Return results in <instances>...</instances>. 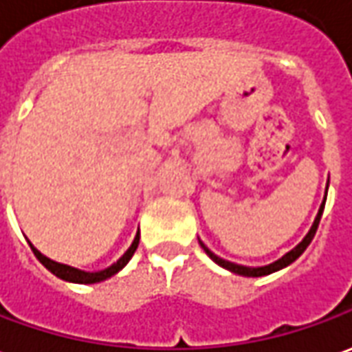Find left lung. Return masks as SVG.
Wrapping results in <instances>:
<instances>
[{"label": "left lung", "mask_w": 352, "mask_h": 352, "mask_svg": "<svg viewBox=\"0 0 352 352\" xmlns=\"http://www.w3.org/2000/svg\"><path fill=\"white\" fill-rule=\"evenodd\" d=\"M326 192H328V188H326ZM324 204H326V198H324V201H322L320 210H318V215H316V219H314L313 227H311V230L307 232V236H305L303 240H301V242H299L292 252H287L284 257H280L278 261L270 263V265H265V267H244V265H236V263H230L227 261V259H221L219 255H215L211 250H208V248L201 244V242L200 245L204 248V252L208 253L211 259L217 263L219 267L230 270V272H234V274H240V276H267V274H270V272H276V270L284 269V267H287V265H292V263L296 261L297 257L307 250V245L313 242L314 234H316V228H318V223H320L322 211H324Z\"/></svg>", "instance_id": "left-lung-1"}]
</instances>
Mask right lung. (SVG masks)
I'll return each instance as SVG.
<instances>
[{"mask_svg":"<svg viewBox=\"0 0 352 352\" xmlns=\"http://www.w3.org/2000/svg\"><path fill=\"white\" fill-rule=\"evenodd\" d=\"M137 245H139V232H137V236H135L133 244L129 245V250L118 259L114 265H110L108 269L104 270H97V272H85V270H80V269H74V267H70V265H63V263H56L53 261V259H49V257H45L43 253H39L34 245L30 244L32 252H34V255L38 257L39 263L45 267L47 270H51L55 276H58V278L66 280V282H74V284H95V282H102V280L110 278V276H114L116 272H120V270L124 269L125 265L129 263V259L133 257L135 250H137Z\"/></svg>","mask_w":352,"mask_h":352,"instance_id":"right-lung-1","label":"right lung"}]
</instances>
